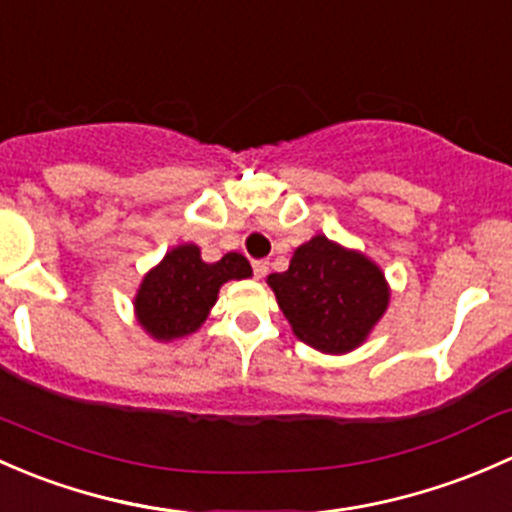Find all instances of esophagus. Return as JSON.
<instances>
[{
  "instance_id": "34e87169",
  "label": "esophagus",
  "mask_w": 512,
  "mask_h": 512,
  "mask_svg": "<svg viewBox=\"0 0 512 512\" xmlns=\"http://www.w3.org/2000/svg\"><path fill=\"white\" fill-rule=\"evenodd\" d=\"M251 266H254V276L256 278H263L268 273V261H266V258H256V261L251 263Z\"/></svg>"
}]
</instances>
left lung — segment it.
I'll list each match as a JSON object with an SVG mask.
<instances>
[{"label": "left lung", "instance_id": "left-lung-1", "mask_svg": "<svg viewBox=\"0 0 512 512\" xmlns=\"http://www.w3.org/2000/svg\"><path fill=\"white\" fill-rule=\"evenodd\" d=\"M293 333L320 352L355 350L374 328L389 303L382 271L357 251H347L325 236L295 249L291 266L271 273Z\"/></svg>", "mask_w": 512, "mask_h": 512}]
</instances>
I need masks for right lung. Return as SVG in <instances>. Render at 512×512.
Segmentation results:
<instances>
[{"label":"right lung","mask_w":512,"mask_h":512,"mask_svg":"<svg viewBox=\"0 0 512 512\" xmlns=\"http://www.w3.org/2000/svg\"><path fill=\"white\" fill-rule=\"evenodd\" d=\"M249 276V261L236 251L204 263L194 244L177 246L142 281L135 298L140 325L157 340L194 333L217 303L221 283Z\"/></svg>","instance_id":"add662e5"}]
</instances>
